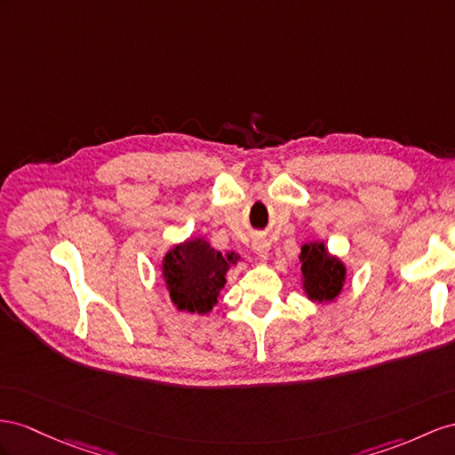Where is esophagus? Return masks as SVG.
I'll return each instance as SVG.
<instances>
[{
  "label": "esophagus",
  "mask_w": 455,
  "mask_h": 455,
  "mask_svg": "<svg viewBox=\"0 0 455 455\" xmlns=\"http://www.w3.org/2000/svg\"><path fill=\"white\" fill-rule=\"evenodd\" d=\"M251 250H253L255 255H259V258L265 259L267 255H269L271 246H269V242H267V238L258 236V238H253V242H251Z\"/></svg>",
  "instance_id": "obj_1"
}]
</instances>
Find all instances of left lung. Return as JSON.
<instances>
[{"label":"left lung","mask_w":455,"mask_h":455,"mask_svg":"<svg viewBox=\"0 0 455 455\" xmlns=\"http://www.w3.org/2000/svg\"><path fill=\"white\" fill-rule=\"evenodd\" d=\"M301 283L311 301L327 304L339 298L346 283V265L329 253L324 242H309L301 246Z\"/></svg>","instance_id":"8db88e82"}]
</instances>
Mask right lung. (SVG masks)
<instances>
[{
  "mask_svg": "<svg viewBox=\"0 0 455 455\" xmlns=\"http://www.w3.org/2000/svg\"><path fill=\"white\" fill-rule=\"evenodd\" d=\"M240 255L220 253L205 238H190L172 246L163 258V281L179 311L205 315L227 284V273Z\"/></svg>",
  "mask_w": 455,
  "mask_h": 455,
  "instance_id": "obj_1",
  "label": "right lung"
}]
</instances>
